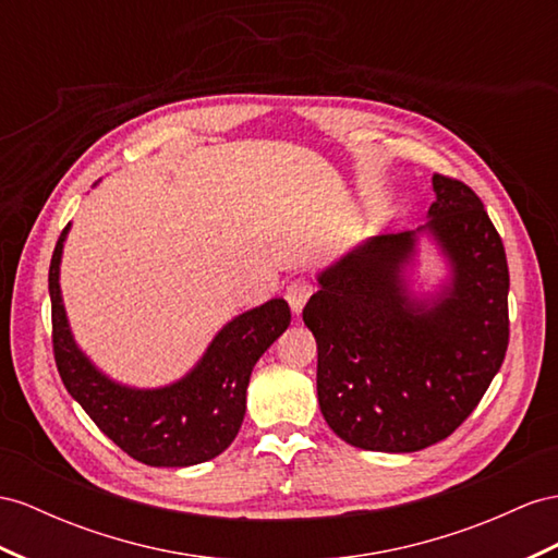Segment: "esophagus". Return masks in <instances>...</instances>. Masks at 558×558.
Segmentation results:
<instances>
[{"label": "esophagus", "instance_id": "34e87169", "mask_svg": "<svg viewBox=\"0 0 558 558\" xmlns=\"http://www.w3.org/2000/svg\"><path fill=\"white\" fill-rule=\"evenodd\" d=\"M311 294H313V284L306 278L290 280L288 290H284V299H288V304L294 313H302V308L306 306Z\"/></svg>", "mask_w": 558, "mask_h": 558}]
</instances>
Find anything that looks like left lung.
Here are the masks:
<instances>
[{"label": "left lung", "instance_id": "left-lung-1", "mask_svg": "<svg viewBox=\"0 0 558 558\" xmlns=\"http://www.w3.org/2000/svg\"><path fill=\"white\" fill-rule=\"evenodd\" d=\"M417 231L375 235L318 276L304 306L318 344V403L349 446L415 452L460 426L505 361L509 268L502 238L466 183L434 174ZM426 232L451 278L415 298L404 270Z\"/></svg>", "mask_w": 558, "mask_h": 558}]
</instances>
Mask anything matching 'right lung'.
Wrapping results in <instances>:
<instances>
[{
    "mask_svg": "<svg viewBox=\"0 0 558 558\" xmlns=\"http://www.w3.org/2000/svg\"><path fill=\"white\" fill-rule=\"evenodd\" d=\"M70 223L49 266L53 359L68 393L101 432L148 466H193L221 454L240 432L250 375L292 320L284 299L226 323L189 375L160 389H134L104 375L70 332L61 296V256Z\"/></svg>",
    "mask_w": 558,
    "mask_h": 558,
    "instance_id": "right-lung-1",
    "label": "right lung"
}]
</instances>
